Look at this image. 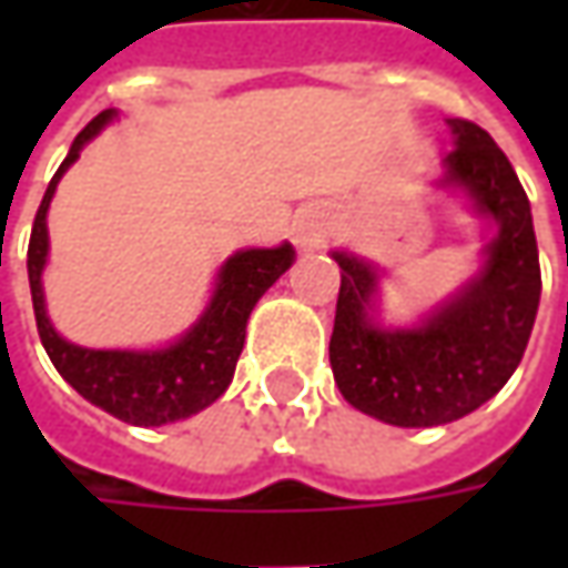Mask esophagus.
<instances>
[{
    "label": "esophagus",
    "instance_id": "1",
    "mask_svg": "<svg viewBox=\"0 0 568 568\" xmlns=\"http://www.w3.org/2000/svg\"><path fill=\"white\" fill-rule=\"evenodd\" d=\"M322 233H325V221L318 214H306L296 221V243L300 246H316Z\"/></svg>",
    "mask_w": 568,
    "mask_h": 568
}]
</instances>
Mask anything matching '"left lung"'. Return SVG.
Segmentation results:
<instances>
[{
    "label": "left lung",
    "mask_w": 568,
    "mask_h": 568,
    "mask_svg": "<svg viewBox=\"0 0 568 568\" xmlns=\"http://www.w3.org/2000/svg\"><path fill=\"white\" fill-rule=\"evenodd\" d=\"M455 148L443 186L465 189L496 221L484 268L417 328H379L369 318L379 272L357 255L341 265L335 332L328 344L341 395L392 426L452 424L509 382L535 328L540 262L528 195L509 158L468 120H448Z\"/></svg>",
    "instance_id": "obj_1"
}]
</instances>
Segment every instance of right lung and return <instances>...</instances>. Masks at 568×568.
<instances>
[{"instance_id": "add662e5", "label": "right lung", "mask_w": 568, "mask_h": 568, "mask_svg": "<svg viewBox=\"0 0 568 568\" xmlns=\"http://www.w3.org/2000/svg\"><path fill=\"white\" fill-rule=\"evenodd\" d=\"M116 110H103L88 122L69 148V158L59 164L47 186V195L33 217L31 243H28V281H31L33 318L43 341V351L59 369V376L75 388L81 398L98 404L100 410L120 417L132 426H161L192 417L205 410L227 392L233 369L240 361L246 322L258 296L272 287L294 262V246L274 250H243L230 255L221 265L217 287L202 318L180 341L161 351H91L72 341L59 338L47 318L40 274L47 265L50 236H47V211L53 202L55 183L75 164L81 148L98 135Z\"/></svg>"}]
</instances>
